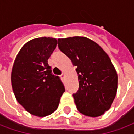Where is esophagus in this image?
I'll list each match as a JSON object with an SVG mask.
<instances>
[{"label":"esophagus","instance_id":"obj_1","mask_svg":"<svg viewBox=\"0 0 134 134\" xmlns=\"http://www.w3.org/2000/svg\"><path fill=\"white\" fill-rule=\"evenodd\" d=\"M64 77H65L64 73H62V75H60V77H61V78H64Z\"/></svg>","mask_w":134,"mask_h":134}]
</instances>
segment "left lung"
<instances>
[{"instance_id":"1","label":"left lung","mask_w":134,"mask_h":134,"mask_svg":"<svg viewBox=\"0 0 134 134\" xmlns=\"http://www.w3.org/2000/svg\"><path fill=\"white\" fill-rule=\"evenodd\" d=\"M59 49L77 67L79 90L73 94L78 111L97 117L109 109L117 92L118 76L108 54L85 37L57 40Z\"/></svg>"}]
</instances>
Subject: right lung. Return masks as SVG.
Instances as JSON below:
<instances>
[{
	"mask_svg": "<svg viewBox=\"0 0 134 134\" xmlns=\"http://www.w3.org/2000/svg\"><path fill=\"white\" fill-rule=\"evenodd\" d=\"M56 46L57 40L52 37L30 40L17 54L12 69V87L18 102L30 114L40 117L57 109L65 91L47 62Z\"/></svg>",
	"mask_w": 134,
	"mask_h": 134,
	"instance_id": "1",
	"label": "right lung"
}]
</instances>
